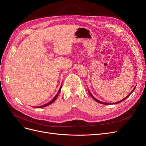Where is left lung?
Returning <instances> with one entry per match:
<instances>
[{
	"label": "left lung",
	"mask_w": 146,
	"mask_h": 146,
	"mask_svg": "<svg viewBox=\"0 0 146 146\" xmlns=\"http://www.w3.org/2000/svg\"><path fill=\"white\" fill-rule=\"evenodd\" d=\"M135 88H136V87H135V88H133V90L132 91V92H131V93L130 94H129V95H128L127 96H126V98H125V99H123V100H120V101H119V102H116V103H114V104H119V103H120V102H121L122 101H123L124 100H125V99H126V98H128V97H129V96H130V95H131V94L132 93V92H133V91H134V90H135ZM88 92H89L90 94L91 95V97H92V98H93V99H94V100H96V102H98V103H99V104H104V105H110V104H108V103H105V102H100V101L98 100V99H96V98H94V96H93L92 94H91V93L90 92V91H88Z\"/></svg>",
	"instance_id": "1"
}]
</instances>
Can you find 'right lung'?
Masks as SVG:
<instances>
[{"mask_svg": "<svg viewBox=\"0 0 146 146\" xmlns=\"http://www.w3.org/2000/svg\"><path fill=\"white\" fill-rule=\"evenodd\" d=\"M61 88H62V85L61 86V87H60V88H59V91H58V94L55 96V98H54L52 100H50L49 102H48V103H47V104H45V105H42V106H38V107H35V108H42V107H45V106H48L49 105H50V104H52L53 102L55 101L56 99V98H58V94L60 93V91H61Z\"/></svg>", "mask_w": 146, "mask_h": 146, "instance_id": "right-lung-1", "label": "right lung"}]
</instances>
